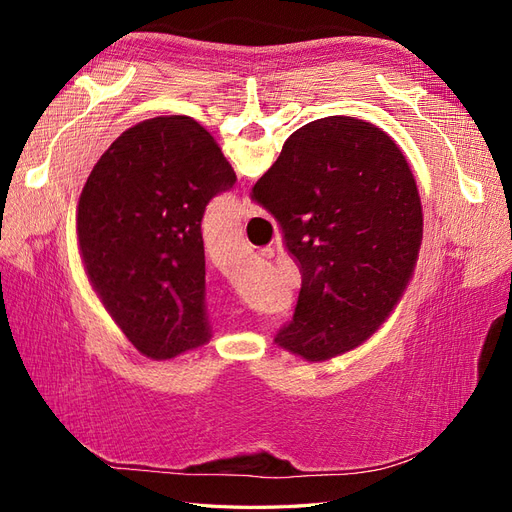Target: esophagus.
Returning <instances> with one entry per match:
<instances>
[{
  "label": "esophagus",
  "instance_id": "esophagus-1",
  "mask_svg": "<svg viewBox=\"0 0 512 512\" xmlns=\"http://www.w3.org/2000/svg\"><path fill=\"white\" fill-rule=\"evenodd\" d=\"M256 213V207H254V203L250 198H243V203H241V215L243 218H252V215Z\"/></svg>",
  "mask_w": 512,
  "mask_h": 512
}]
</instances>
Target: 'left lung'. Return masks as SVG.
Returning a JSON list of instances; mask_svg holds the SVG:
<instances>
[{"mask_svg":"<svg viewBox=\"0 0 512 512\" xmlns=\"http://www.w3.org/2000/svg\"><path fill=\"white\" fill-rule=\"evenodd\" d=\"M237 175L185 115L145 119L96 162L76 207L87 280L128 342L168 361L209 342L200 222Z\"/></svg>","mask_w":512,"mask_h":512,"instance_id":"obj_1","label":"left lung"}]
</instances>
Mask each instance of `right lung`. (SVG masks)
Segmentation results:
<instances>
[{"instance_id": "1", "label": "right lung", "mask_w": 512, "mask_h": 512, "mask_svg": "<svg viewBox=\"0 0 512 512\" xmlns=\"http://www.w3.org/2000/svg\"><path fill=\"white\" fill-rule=\"evenodd\" d=\"M252 198L280 222L303 277L275 344L309 363L363 346L404 297L423 243L421 196L393 138L356 117L307 123Z\"/></svg>"}]
</instances>
